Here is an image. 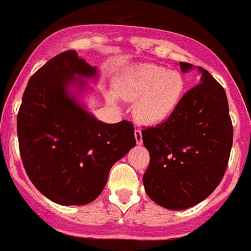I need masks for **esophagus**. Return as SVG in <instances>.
Masks as SVG:
<instances>
[{
    "label": "esophagus",
    "instance_id": "1",
    "mask_svg": "<svg viewBox=\"0 0 251 251\" xmlns=\"http://www.w3.org/2000/svg\"><path fill=\"white\" fill-rule=\"evenodd\" d=\"M134 135H135V140H136V144H138V145H141V144H143V134H141V130H139V128H135Z\"/></svg>",
    "mask_w": 251,
    "mask_h": 251
}]
</instances>
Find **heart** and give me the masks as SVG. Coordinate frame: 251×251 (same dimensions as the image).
Segmentation results:
<instances>
[{"label": "heart", "mask_w": 251, "mask_h": 251, "mask_svg": "<svg viewBox=\"0 0 251 251\" xmlns=\"http://www.w3.org/2000/svg\"><path fill=\"white\" fill-rule=\"evenodd\" d=\"M184 93V79L178 72L155 64L140 65L127 72L116 84V95L135 102L134 115L144 125H159L176 112ZM110 103L116 104L113 96Z\"/></svg>", "instance_id": "b5f03b06"}]
</instances>
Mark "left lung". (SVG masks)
Returning a JSON list of instances; mask_svg holds the SVG:
<instances>
[{"label": "left lung", "instance_id": "8db88e82", "mask_svg": "<svg viewBox=\"0 0 251 251\" xmlns=\"http://www.w3.org/2000/svg\"><path fill=\"white\" fill-rule=\"evenodd\" d=\"M182 72L193 68L180 62ZM184 93L167 121L141 131L150 154L145 192L168 210H186L203 201L221 182L232 147V123L225 89L206 69Z\"/></svg>", "mask_w": 251, "mask_h": 251}]
</instances>
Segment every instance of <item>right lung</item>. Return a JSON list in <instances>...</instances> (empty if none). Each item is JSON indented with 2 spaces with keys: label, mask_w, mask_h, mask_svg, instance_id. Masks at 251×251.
I'll use <instances>...</instances> for the list:
<instances>
[{
  "label": "right lung",
  "mask_w": 251,
  "mask_h": 251,
  "mask_svg": "<svg viewBox=\"0 0 251 251\" xmlns=\"http://www.w3.org/2000/svg\"><path fill=\"white\" fill-rule=\"evenodd\" d=\"M97 68L67 50L29 79L17 113V138L26 174L39 192L63 206L87 204L101 195L110 169L135 147L130 121L106 124L79 103Z\"/></svg>",
  "instance_id": "add662e5"
}]
</instances>
